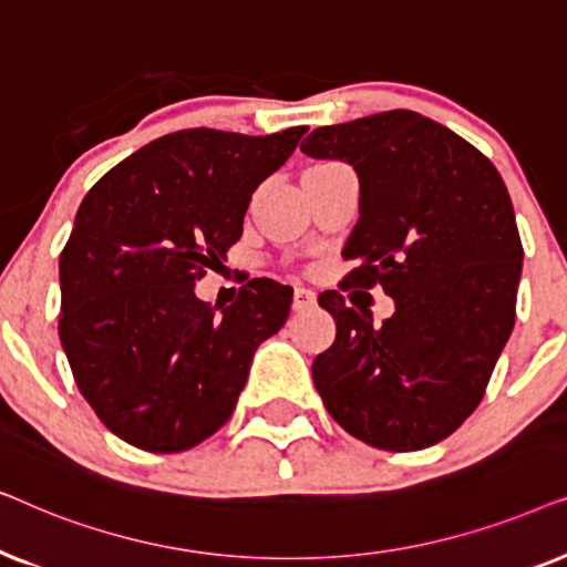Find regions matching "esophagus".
Masks as SVG:
<instances>
[{
    "label": "esophagus",
    "instance_id": "esophagus-1",
    "mask_svg": "<svg viewBox=\"0 0 567 567\" xmlns=\"http://www.w3.org/2000/svg\"><path fill=\"white\" fill-rule=\"evenodd\" d=\"M317 305V297L312 289H305V286H299L297 291H293V309L297 312H307V309H312Z\"/></svg>",
    "mask_w": 567,
    "mask_h": 567
}]
</instances>
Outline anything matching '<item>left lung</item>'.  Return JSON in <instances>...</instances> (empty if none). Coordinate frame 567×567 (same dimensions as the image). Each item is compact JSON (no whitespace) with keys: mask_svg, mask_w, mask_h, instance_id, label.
Wrapping results in <instances>:
<instances>
[{"mask_svg":"<svg viewBox=\"0 0 567 567\" xmlns=\"http://www.w3.org/2000/svg\"><path fill=\"white\" fill-rule=\"evenodd\" d=\"M301 152L359 175L343 289L379 284L394 299L374 324L338 291L320 293L336 343L312 363L317 392L363 444H439L480 405L514 330L524 250L506 183L483 152L413 111L315 128Z\"/></svg>","mask_w":567,"mask_h":567,"instance_id":"obj_1","label":"left lung"}]
</instances>
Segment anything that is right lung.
Returning a JSON list of instances; mask_svg holds the SVG:
<instances>
[{
  "mask_svg": "<svg viewBox=\"0 0 567 567\" xmlns=\"http://www.w3.org/2000/svg\"><path fill=\"white\" fill-rule=\"evenodd\" d=\"M305 126L270 136L185 128L154 138L92 185L59 260V338L74 382L126 444L173 454L229 421L293 289L252 278L219 315L196 297L227 260L258 185Z\"/></svg>",
  "mask_w": 567,
  "mask_h": 567,
  "instance_id": "right-lung-1",
  "label": "right lung"
}]
</instances>
